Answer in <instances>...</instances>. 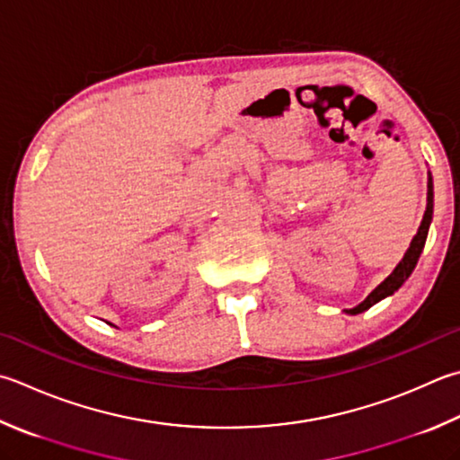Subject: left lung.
<instances>
[{
    "instance_id": "obj_1",
    "label": "left lung",
    "mask_w": 460,
    "mask_h": 460,
    "mask_svg": "<svg viewBox=\"0 0 460 460\" xmlns=\"http://www.w3.org/2000/svg\"><path fill=\"white\" fill-rule=\"evenodd\" d=\"M429 192H427V210H424V216H422V222L419 226V232L417 236L412 238L409 250H406V254L402 256L401 262H398V266L393 270V274L388 276V279H385L383 282H380L375 290H372L368 296L360 302L358 306L354 308H349L346 312L349 314H360V312L368 310L370 306H375L376 302H380L386 296H391V294H394L401 286L409 280V276L412 274L414 266H417L419 258H420V252L424 248V242H427V236H429V228H430V222H432V208H435V192H432V176L429 172Z\"/></svg>"
}]
</instances>
